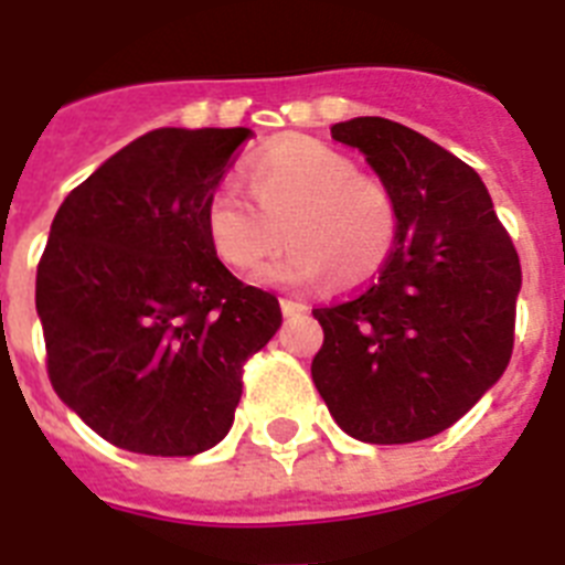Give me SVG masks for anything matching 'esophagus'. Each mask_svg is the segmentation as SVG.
<instances>
[{"label": "esophagus", "mask_w": 565, "mask_h": 565, "mask_svg": "<svg viewBox=\"0 0 565 565\" xmlns=\"http://www.w3.org/2000/svg\"><path fill=\"white\" fill-rule=\"evenodd\" d=\"M307 307L305 305H298V301H292V298H281V313L284 316H298V313H305Z\"/></svg>", "instance_id": "34e87169"}]
</instances>
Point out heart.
Wrapping results in <instances>:
<instances>
[{
    "label": "heart",
    "instance_id": "obj_1",
    "mask_svg": "<svg viewBox=\"0 0 565 565\" xmlns=\"http://www.w3.org/2000/svg\"><path fill=\"white\" fill-rule=\"evenodd\" d=\"M252 203L223 182L203 211L205 235L232 269H255L281 241L292 249L258 275L267 284L351 290L377 278L401 241V205L386 179L307 136L273 141L243 164Z\"/></svg>",
    "mask_w": 565,
    "mask_h": 565
}]
</instances>
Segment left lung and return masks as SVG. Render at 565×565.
<instances>
[{"instance_id": "1", "label": "left lung", "mask_w": 565, "mask_h": 565, "mask_svg": "<svg viewBox=\"0 0 565 565\" xmlns=\"http://www.w3.org/2000/svg\"><path fill=\"white\" fill-rule=\"evenodd\" d=\"M330 136L386 179L401 241L360 296L316 307L324 342L310 374L356 441H424L505 374L520 255L479 173L441 145L377 116L333 124Z\"/></svg>"}]
</instances>
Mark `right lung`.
Instances as JSON below:
<instances>
[{
	"label": "right lung",
	"mask_w": 565,
	"mask_h": 565,
	"mask_svg": "<svg viewBox=\"0 0 565 565\" xmlns=\"http://www.w3.org/2000/svg\"><path fill=\"white\" fill-rule=\"evenodd\" d=\"M246 127H159L63 200L36 267V316L57 397L141 456H196L226 438L241 369L281 328L205 235V200Z\"/></svg>",
	"instance_id": "obj_1"
}]
</instances>
